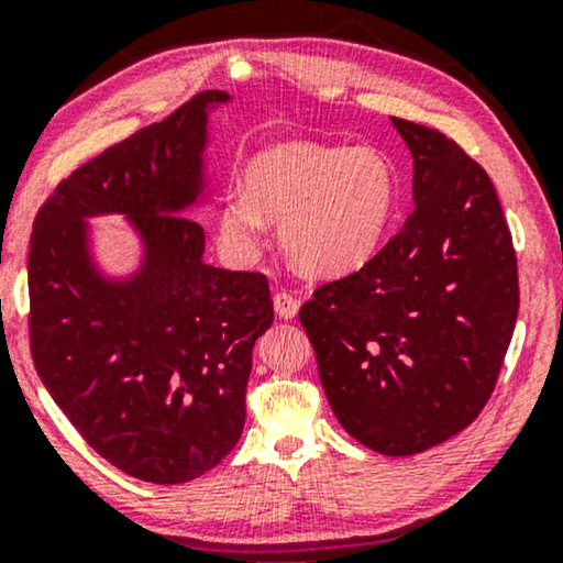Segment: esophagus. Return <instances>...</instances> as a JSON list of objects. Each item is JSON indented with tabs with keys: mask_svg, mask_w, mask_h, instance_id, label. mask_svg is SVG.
Instances as JSON below:
<instances>
[{
	"mask_svg": "<svg viewBox=\"0 0 563 563\" xmlns=\"http://www.w3.org/2000/svg\"><path fill=\"white\" fill-rule=\"evenodd\" d=\"M299 310V302L295 297L289 295V291H276L274 295V312L279 314L282 320H291Z\"/></svg>",
	"mask_w": 563,
	"mask_h": 563,
	"instance_id": "obj_1",
	"label": "esophagus"
}]
</instances>
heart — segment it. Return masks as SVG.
Here are the masks:
<instances>
[{"mask_svg":"<svg viewBox=\"0 0 563 563\" xmlns=\"http://www.w3.org/2000/svg\"><path fill=\"white\" fill-rule=\"evenodd\" d=\"M218 212L220 238L238 256H256L266 220L299 272L341 279L382 249L397 205V174L382 151L276 143L256 153Z\"/></svg>","mask_w":563,"mask_h":563,"instance_id":"obj_1","label":"heart"}]
</instances>
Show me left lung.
I'll use <instances>...</instances> for the list:
<instances>
[{
    "label": "left lung",
    "mask_w": 563,
    "mask_h": 563,
    "mask_svg": "<svg viewBox=\"0 0 563 563\" xmlns=\"http://www.w3.org/2000/svg\"><path fill=\"white\" fill-rule=\"evenodd\" d=\"M415 210L361 272L299 310L335 418L384 456L472 426L518 320V258L484 168L438 130L391 118Z\"/></svg>",
    "instance_id": "obj_1"
}]
</instances>
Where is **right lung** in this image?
<instances>
[{"instance_id": "1", "label": "right lung", "mask_w": 563, "mask_h": 563, "mask_svg": "<svg viewBox=\"0 0 563 563\" xmlns=\"http://www.w3.org/2000/svg\"><path fill=\"white\" fill-rule=\"evenodd\" d=\"M202 91L58 184L33 225L30 345L45 389L99 456L135 479L184 484L235 449L258 335L274 322L264 274L202 258L191 212L212 202ZM136 235L133 273H107L97 217Z\"/></svg>"}]
</instances>
